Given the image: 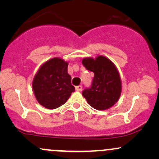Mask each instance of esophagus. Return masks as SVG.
I'll list each match as a JSON object with an SVG mask.
<instances>
[{
	"instance_id": "34e87169",
	"label": "esophagus",
	"mask_w": 159,
	"mask_h": 159,
	"mask_svg": "<svg viewBox=\"0 0 159 159\" xmlns=\"http://www.w3.org/2000/svg\"><path fill=\"white\" fill-rule=\"evenodd\" d=\"M75 90H76V91H81L82 90V86L81 85L76 86V87H75Z\"/></svg>"
}]
</instances>
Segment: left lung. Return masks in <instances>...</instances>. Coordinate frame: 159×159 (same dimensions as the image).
Returning <instances> with one entry per match:
<instances>
[{"instance_id":"1","label":"left lung","mask_w":159,"mask_h":159,"mask_svg":"<svg viewBox=\"0 0 159 159\" xmlns=\"http://www.w3.org/2000/svg\"><path fill=\"white\" fill-rule=\"evenodd\" d=\"M82 64L87 70L94 72L92 85L82 92L83 96L96 110L110 108L117 102L122 91L121 79L114 63L99 55L96 59L84 58Z\"/></svg>"}]
</instances>
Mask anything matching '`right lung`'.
Wrapping results in <instances>:
<instances>
[{
  "label": "right lung",
  "mask_w": 159,
  "mask_h": 159,
  "mask_svg": "<svg viewBox=\"0 0 159 159\" xmlns=\"http://www.w3.org/2000/svg\"><path fill=\"white\" fill-rule=\"evenodd\" d=\"M68 62L59 57L48 60L40 66L33 80V90L38 102L48 109L59 107L75 90L67 72Z\"/></svg>",
  "instance_id": "right-lung-1"
}]
</instances>
